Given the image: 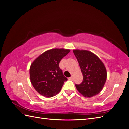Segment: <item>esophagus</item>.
<instances>
[{
  "label": "esophagus",
  "instance_id": "obj_1",
  "mask_svg": "<svg viewBox=\"0 0 129 129\" xmlns=\"http://www.w3.org/2000/svg\"><path fill=\"white\" fill-rule=\"evenodd\" d=\"M69 80H73V76L70 77L69 78Z\"/></svg>",
  "mask_w": 129,
  "mask_h": 129
}]
</instances>
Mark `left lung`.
Instances as JSON below:
<instances>
[{
	"label": "left lung",
	"mask_w": 129,
	"mask_h": 129,
	"mask_svg": "<svg viewBox=\"0 0 129 129\" xmlns=\"http://www.w3.org/2000/svg\"><path fill=\"white\" fill-rule=\"evenodd\" d=\"M83 74V81L75 87L81 94L91 97L102 90L107 80L105 66L95 54L86 50H73Z\"/></svg>",
	"instance_id": "obj_1"
}]
</instances>
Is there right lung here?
<instances>
[{
  "mask_svg": "<svg viewBox=\"0 0 129 129\" xmlns=\"http://www.w3.org/2000/svg\"><path fill=\"white\" fill-rule=\"evenodd\" d=\"M70 52L63 48L52 49L43 53L31 64V83L43 96L51 97L59 92L67 81L59 67L61 60Z\"/></svg>",
  "mask_w": 129,
  "mask_h": 129,
  "instance_id": "add662e5",
  "label": "right lung"
}]
</instances>
